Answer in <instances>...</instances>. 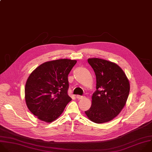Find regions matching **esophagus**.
Listing matches in <instances>:
<instances>
[{
  "label": "esophagus",
  "mask_w": 152,
  "mask_h": 152,
  "mask_svg": "<svg viewBox=\"0 0 152 152\" xmlns=\"http://www.w3.org/2000/svg\"><path fill=\"white\" fill-rule=\"evenodd\" d=\"M76 98L78 99H83L84 98L83 96H82V95H77L76 96Z\"/></svg>",
  "instance_id": "esophagus-1"
}]
</instances>
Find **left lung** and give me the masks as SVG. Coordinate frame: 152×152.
Returning a JSON list of instances; mask_svg holds the SVG:
<instances>
[{
    "mask_svg": "<svg viewBox=\"0 0 152 152\" xmlns=\"http://www.w3.org/2000/svg\"><path fill=\"white\" fill-rule=\"evenodd\" d=\"M96 76V89L92 104L85 112L88 119L96 124L109 122L117 116L128 99L130 85L122 69L115 63L101 58L88 60Z\"/></svg>",
    "mask_w": 152,
    "mask_h": 152,
    "instance_id": "obj_1",
    "label": "left lung"
}]
</instances>
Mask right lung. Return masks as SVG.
<instances>
[{
  "instance_id": "1",
  "label": "right lung",
  "mask_w": 152,
  "mask_h": 152,
  "mask_svg": "<svg viewBox=\"0 0 152 152\" xmlns=\"http://www.w3.org/2000/svg\"><path fill=\"white\" fill-rule=\"evenodd\" d=\"M77 61L60 59L45 62L28 77L25 99L29 110L48 123L56 120L72 100L67 94L68 75Z\"/></svg>"
}]
</instances>
